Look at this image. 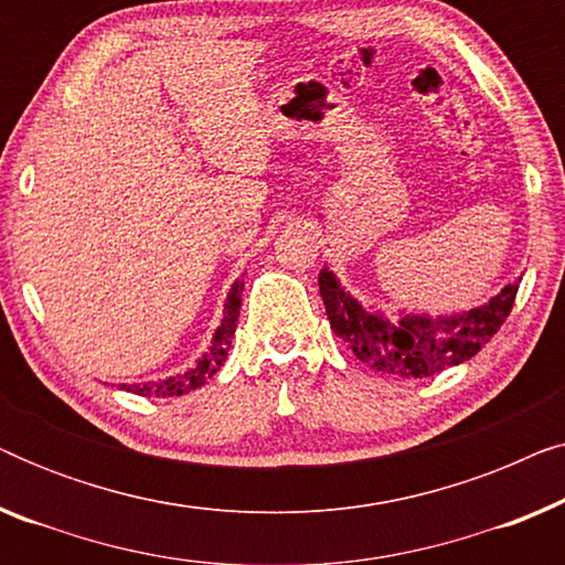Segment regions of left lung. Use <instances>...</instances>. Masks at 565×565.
I'll return each mask as SVG.
<instances>
[{
	"label": "left lung",
	"instance_id": "1",
	"mask_svg": "<svg viewBox=\"0 0 565 565\" xmlns=\"http://www.w3.org/2000/svg\"><path fill=\"white\" fill-rule=\"evenodd\" d=\"M319 290L331 329L354 358L385 375L429 377L478 354L507 321L520 285H507L486 306L450 319L404 316L398 323L365 311L329 269H321Z\"/></svg>",
	"mask_w": 565,
	"mask_h": 565
}]
</instances>
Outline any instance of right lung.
<instances>
[{"label":"right lung","mask_w":565,"mask_h":565,"mask_svg":"<svg viewBox=\"0 0 565 565\" xmlns=\"http://www.w3.org/2000/svg\"><path fill=\"white\" fill-rule=\"evenodd\" d=\"M242 290L244 282L236 280L231 285L228 300H226V316H223L221 327L215 329L213 344L207 347V352L198 360V365L188 370V373L167 377V381L159 383H143V385H122V388L130 393H138V396H153V398H167V396H184V393L200 388L205 385L207 377H213L218 373L223 362H226L228 347H231V337L236 331V321H238V308H242Z\"/></svg>","instance_id":"add662e5"}]
</instances>
